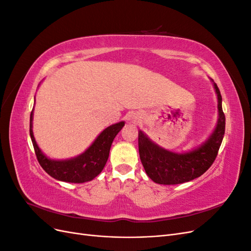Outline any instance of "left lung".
Listing matches in <instances>:
<instances>
[{"label": "left lung", "instance_id": "left-lung-1", "mask_svg": "<svg viewBox=\"0 0 251 251\" xmlns=\"http://www.w3.org/2000/svg\"><path fill=\"white\" fill-rule=\"evenodd\" d=\"M214 87L218 96V124L209 138L199 148L183 154L174 153L151 141L142 131L138 132L141 163L148 176L156 183L173 185L192 181L200 177L214 163L225 133L222 96L215 82Z\"/></svg>", "mask_w": 251, "mask_h": 251}]
</instances>
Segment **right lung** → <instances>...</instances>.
Returning a JSON list of instances; mask_svg holds the SVG:
<instances>
[{
	"label": "right lung",
	"mask_w": 251,
	"mask_h": 251,
	"mask_svg": "<svg viewBox=\"0 0 251 251\" xmlns=\"http://www.w3.org/2000/svg\"><path fill=\"white\" fill-rule=\"evenodd\" d=\"M32 118L33 111L30 114V137L37 161L51 177L71 183H83L91 181L101 173L108 161L112 142L125 126V121H120L108 126L98 135L90 148L77 157L67 160H53L45 156L37 146L32 132Z\"/></svg>",
	"instance_id": "obj_1"
}]
</instances>
